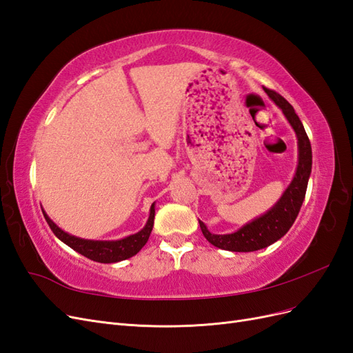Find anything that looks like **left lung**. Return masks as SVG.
<instances>
[{
    "label": "left lung",
    "instance_id": "1",
    "mask_svg": "<svg viewBox=\"0 0 353 353\" xmlns=\"http://www.w3.org/2000/svg\"><path fill=\"white\" fill-rule=\"evenodd\" d=\"M268 97L279 105L287 117L288 123L296 132L297 148H299V163L294 178L290 185L285 188L281 199L275 205L263 213L262 216L245 223L240 230L232 234H212L205 223L199 221L203 236L206 240L215 245V248L230 250V252H254L268 248L276 240H280L284 234L292 228L296 221L299 210L306 194L309 175L312 169V148L311 141L306 135L303 123L299 119L293 105L288 103L279 92L272 90H266Z\"/></svg>",
    "mask_w": 353,
    "mask_h": 353
}]
</instances>
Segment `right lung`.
<instances>
[{
    "instance_id": "add662e5",
    "label": "right lung",
    "mask_w": 353,
    "mask_h": 353,
    "mask_svg": "<svg viewBox=\"0 0 353 353\" xmlns=\"http://www.w3.org/2000/svg\"><path fill=\"white\" fill-rule=\"evenodd\" d=\"M42 213H44L47 223L50 225L51 231L56 234V237L59 240H61L63 243L68 244L69 248L85 256V258H88L94 262H100V263H114V262L125 261L128 258H132L134 254H137L144 248V244L147 243L148 237H150L153 223H154V203H153L150 208V216H148L145 227L141 231H138L137 234H132V236H128L122 240L99 241V240H85V239L70 236V234L59 228L56 223L48 218V215L44 210H42Z\"/></svg>"
}]
</instances>
